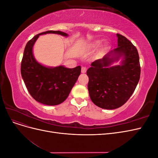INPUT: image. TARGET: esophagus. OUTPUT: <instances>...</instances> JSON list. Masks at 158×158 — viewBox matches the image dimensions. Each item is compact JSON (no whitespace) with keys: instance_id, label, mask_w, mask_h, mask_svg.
I'll return each mask as SVG.
<instances>
[{"instance_id":"34e87169","label":"esophagus","mask_w":158,"mask_h":158,"mask_svg":"<svg viewBox=\"0 0 158 158\" xmlns=\"http://www.w3.org/2000/svg\"><path fill=\"white\" fill-rule=\"evenodd\" d=\"M86 70H87V68L85 67V66H82V73H85V72H86Z\"/></svg>"}]
</instances>
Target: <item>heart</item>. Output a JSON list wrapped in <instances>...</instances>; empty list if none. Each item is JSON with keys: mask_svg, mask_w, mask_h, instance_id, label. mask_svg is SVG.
Instances as JSON below:
<instances>
[{"mask_svg": "<svg viewBox=\"0 0 158 158\" xmlns=\"http://www.w3.org/2000/svg\"><path fill=\"white\" fill-rule=\"evenodd\" d=\"M99 45V41H97V42H95V44H94L92 46H93V47H98Z\"/></svg>", "mask_w": 158, "mask_h": 158, "instance_id": "b5f03b06", "label": "heart"}]
</instances>
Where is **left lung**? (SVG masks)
I'll return each mask as SVG.
<instances>
[{
    "instance_id": "1",
    "label": "left lung",
    "mask_w": 158,
    "mask_h": 158,
    "mask_svg": "<svg viewBox=\"0 0 158 158\" xmlns=\"http://www.w3.org/2000/svg\"><path fill=\"white\" fill-rule=\"evenodd\" d=\"M118 47L103 59L91 64L87 70L89 97L92 102L99 107L114 109L121 107L131 98L139 82L140 64L136 47L119 33ZM115 54L118 56L114 57ZM123 56L121 65L108 68L113 61Z\"/></svg>"
}]
</instances>
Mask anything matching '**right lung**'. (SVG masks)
<instances>
[{
    "instance_id": "obj_1",
    "label": "right lung",
    "mask_w": 158,
    "mask_h": 158,
    "mask_svg": "<svg viewBox=\"0 0 158 158\" xmlns=\"http://www.w3.org/2000/svg\"><path fill=\"white\" fill-rule=\"evenodd\" d=\"M57 33L67 36L60 31H47L39 33L27 43L21 63V74L31 97L41 103L56 106L67 98L81 73L80 66L67 69L63 66L47 68L38 63L33 56V44L40 35Z\"/></svg>"
}]
</instances>
